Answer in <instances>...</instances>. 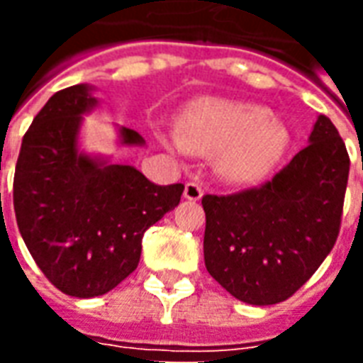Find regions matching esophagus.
Segmentation results:
<instances>
[{
    "label": "esophagus",
    "instance_id": "obj_1",
    "mask_svg": "<svg viewBox=\"0 0 363 363\" xmlns=\"http://www.w3.org/2000/svg\"><path fill=\"white\" fill-rule=\"evenodd\" d=\"M202 194H204V190H202V186H200L198 182H186V184H184V198L190 200V202L200 200Z\"/></svg>",
    "mask_w": 363,
    "mask_h": 363
}]
</instances>
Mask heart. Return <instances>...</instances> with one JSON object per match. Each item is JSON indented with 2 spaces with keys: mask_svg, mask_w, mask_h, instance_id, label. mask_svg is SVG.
I'll return each instance as SVG.
<instances>
[{
  "mask_svg": "<svg viewBox=\"0 0 363 363\" xmlns=\"http://www.w3.org/2000/svg\"><path fill=\"white\" fill-rule=\"evenodd\" d=\"M161 140L177 153L218 155V171L233 184L264 179L289 147L288 128L267 106L225 99L192 103L179 118V134Z\"/></svg>",
  "mask_w": 363,
  "mask_h": 363,
  "instance_id": "obj_1",
  "label": "heart"
}]
</instances>
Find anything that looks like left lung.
Segmentation results:
<instances>
[{
	"label": "left lung",
	"instance_id": "1",
	"mask_svg": "<svg viewBox=\"0 0 363 363\" xmlns=\"http://www.w3.org/2000/svg\"><path fill=\"white\" fill-rule=\"evenodd\" d=\"M350 159L320 114L309 145L260 189L206 194L204 262L239 301L280 303L311 278L335 247Z\"/></svg>",
	"mask_w": 363,
	"mask_h": 363
}]
</instances>
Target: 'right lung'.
I'll use <instances>...</instances> for the list:
<instances>
[{
    "label": "right lung",
    "instance_id": "obj_1",
    "mask_svg": "<svg viewBox=\"0 0 363 363\" xmlns=\"http://www.w3.org/2000/svg\"><path fill=\"white\" fill-rule=\"evenodd\" d=\"M95 87L58 91L21 143L13 206L21 237L44 276L74 297L103 296L134 272L142 237L181 202L184 184L159 186L135 167L79 147L83 116L96 108ZM120 147H142L118 128Z\"/></svg>",
    "mask_w": 363,
    "mask_h": 363
}]
</instances>
